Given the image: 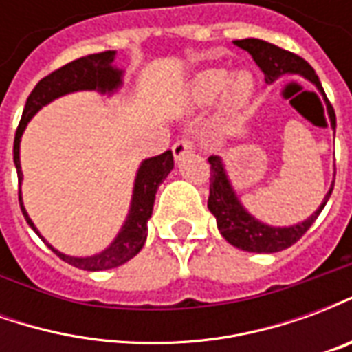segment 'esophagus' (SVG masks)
Instances as JSON below:
<instances>
[{
  "mask_svg": "<svg viewBox=\"0 0 352 352\" xmlns=\"http://www.w3.org/2000/svg\"><path fill=\"white\" fill-rule=\"evenodd\" d=\"M194 148H196V143H194V139H179L175 145H173V156H175L177 160H181L184 154H190L194 153Z\"/></svg>",
  "mask_w": 352,
  "mask_h": 352,
  "instance_id": "obj_1",
  "label": "esophagus"
}]
</instances>
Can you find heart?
Listing matches in <instances>:
<instances>
[{
  "instance_id": "obj_1",
  "label": "heart",
  "mask_w": 352,
  "mask_h": 352,
  "mask_svg": "<svg viewBox=\"0 0 352 352\" xmlns=\"http://www.w3.org/2000/svg\"><path fill=\"white\" fill-rule=\"evenodd\" d=\"M226 88L224 109L226 113H237L251 101L254 94V79L249 73H237L230 79L226 69H207L199 73L190 87V98L198 105H206L217 100Z\"/></svg>"
}]
</instances>
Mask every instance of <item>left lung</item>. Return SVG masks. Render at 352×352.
I'll list each match as a JSON object with an SVG mask.
<instances>
[{
    "mask_svg": "<svg viewBox=\"0 0 352 352\" xmlns=\"http://www.w3.org/2000/svg\"><path fill=\"white\" fill-rule=\"evenodd\" d=\"M234 45L251 54L252 60L264 73L265 82H273L285 73H298V75H303L305 79H309L326 98L315 69L294 52H288V50L275 47L272 43L262 41V39H239V41H234ZM326 101H328V98H326ZM328 115H330L332 128L336 130V113H333L330 101H328ZM207 160L211 164V179H209L211 184H209L207 207L214 214L217 226H219L222 237L237 249H243V251L249 252H277L294 245L311 228V224L317 221V217L324 209L326 201L333 190L332 186L330 192L326 194L322 206L317 209V213L311 214L305 222L290 226V228H272V226H265V224L256 221L254 217H251L239 204V199L236 198V192L230 186L221 158L209 156Z\"/></svg>",
    "mask_w": 352,
    "mask_h": 352,
    "instance_id": "1",
    "label": "left lung"
}]
</instances>
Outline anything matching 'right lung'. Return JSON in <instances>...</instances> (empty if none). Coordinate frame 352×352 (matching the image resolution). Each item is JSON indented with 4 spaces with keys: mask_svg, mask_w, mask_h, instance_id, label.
<instances>
[{
    "mask_svg": "<svg viewBox=\"0 0 352 352\" xmlns=\"http://www.w3.org/2000/svg\"><path fill=\"white\" fill-rule=\"evenodd\" d=\"M113 60H115V50H103V52H96V54H88V56L77 58L69 64L62 65L56 72L49 73L47 77H43L32 94L28 96L26 107L20 118L19 128L14 133V146H12V154H14V166H16V173H19V184L22 181V169H20V138L22 131L30 122V118L49 101L56 100L64 94L75 92V90H101V92H113L118 85H120V72H116L113 67ZM173 169V153L166 151L164 154H158L154 158H148L141 164L138 171V179H135V186H133V198H131V209L128 214V221L122 226V232L118 234L115 241L111 243L109 249H105L96 256H88V258H75V256H67L56 252L60 258L67 262V264L75 265L79 270H87V272H101V270H111L116 265L128 262L133 258L146 241V222L153 214L154 198H156V190L160 183L169 175V171ZM19 201L22 214L28 221V224L34 228V232L39 236V232L34 226L32 219L28 217L26 209L22 206V196H20L19 188Z\"/></svg>",
    "mask_w": 352,
    "mask_h": 352,
    "instance_id": "right-lung-1",
    "label": "right lung"
}]
</instances>
